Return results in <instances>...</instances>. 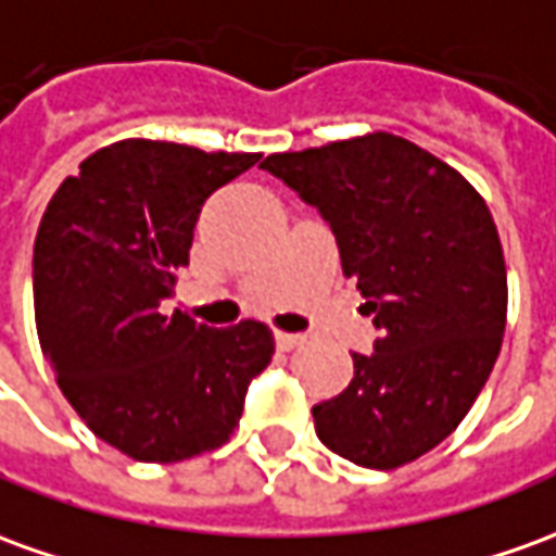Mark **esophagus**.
I'll return each instance as SVG.
<instances>
[{"instance_id":"34e87169","label":"esophagus","mask_w":556,"mask_h":556,"mask_svg":"<svg viewBox=\"0 0 556 556\" xmlns=\"http://www.w3.org/2000/svg\"><path fill=\"white\" fill-rule=\"evenodd\" d=\"M302 342H305L302 332H275V344H278L281 351H293V348H300Z\"/></svg>"}]
</instances>
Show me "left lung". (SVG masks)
Here are the masks:
<instances>
[{
	"label": "left lung",
	"mask_w": 556,
	"mask_h": 556,
	"mask_svg": "<svg viewBox=\"0 0 556 556\" xmlns=\"http://www.w3.org/2000/svg\"><path fill=\"white\" fill-rule=\"evenodd\" d=\"M260 166L324 214L372 315V354L312 408L320 442L400 469L445 442L500 357L508 281L488 202L445 160L393 132L266 156Z\"/></svg>",
	"instance_id": "obj_1"
}]
</instances>
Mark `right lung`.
<instances>
[{
	"instance_id": "1",
	"label": "right lung",
	"mask_w": 556,
	"mask_h": 556,
	"mask_svg": "<svg viewBox=\"0 0 556 556\" xmlns=\"http://www.w3.org/2000/svg\"><path fill=\"white\" fill-rule=\"evenodd\" d=\"M260 154L124 139L60 184L33 251L45 357L68 405L121 454L178 463L239 427L251 378L271 363L260 320L214 329L163 302L190 263L202 202Z\"/></svg>"
}]
</instances>
